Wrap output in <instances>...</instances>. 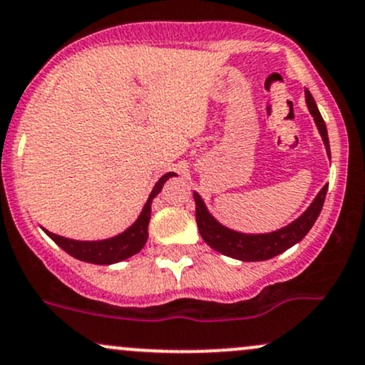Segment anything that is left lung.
<instances>
[{
    "label": "left lung",
    "instance_id": "8db88e82",
    "mask_svg": "<svg viewBox=\"0 0 365 365\" xmlns=\"http://www.w3.org/2000/svg\"><path fill=\"white\" fill-rule=\"evenodd\" d=\"M305 100L308 110H310L312 118H314L315 124H317L320 137H322L327 158L331 159L329 137H327L326 123H324L317 103H315L314 97H312V93L308 90H305ZM326 194L327 183L319 190V194L315 195L310 206L294 222H291L289 225L272 232H263V234H246V232L234 230V228H228L223 223H220L207 211L204 199L194 190L195 220H197L199 234H201V237L207 246H211L218 253L230 256V258L241 259V262H263V259H270L274 256L284 253L286 250H289V247H293L294 244H298L310 232L315 220L319 218L320 211H322Z\"/></svg>",
    "mask_w": 365,
    "mask_h": 365
}]
</instances>
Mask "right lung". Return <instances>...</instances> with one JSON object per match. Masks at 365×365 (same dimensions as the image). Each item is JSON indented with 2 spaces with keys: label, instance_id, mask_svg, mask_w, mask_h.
Wrapping results in <instances>:
<instances>
[{
  "label": "right lung",
  "instance_id": "add662e5",
  "mask_svg": "<svg viewBox=\"0 0 365 365\" xmlns=\"http://www.w3.org/2000/svg\"><path fill=\"white\" fill-rule=\"evenodd\" d=\"M176 176V173L170 171V173L163 175L161 178L155 182L154 189L149 194V199L143 204L142 211H140L138 218L131 223L126 230L121 234L112 235L109 239H100V241H78V239L62 237V235L53 234V232L45 230V234L51 239L55 244H58L66 253L74 256L76 259L81 262L93 263V265H114V263L123 262V259L131 258L145 246L147 237H149V222H150V206L154 201L155 195L163 190L164 183Z\"/></svg>",
  "mask_w": 365,
  "mask_h": 365
}]
</instances>
